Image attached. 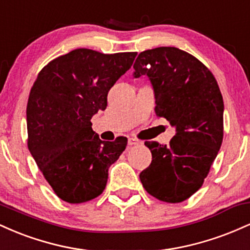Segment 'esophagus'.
I'll list each match as a JSON object with an SVG mask.
<instances>
[{"mask_svg": "<svg viewBox=\"0 0 250 250\" xmlns=\"http://www.w3.org/2000/svg\"><path fill=\"white\" fill-rule=\"evenodd\" d=\"M128 145L129 146H137V145H141V141H139V140H136V139H129L128 140Z\"/></svg>", "mask_w": 250, "mask_h": 250, "instance_id": "1", "label": "esophagus"}]
</instances>
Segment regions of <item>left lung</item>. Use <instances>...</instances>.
Returning a JSON list of instances; mask_svg holds the SVG:
<instances>
[{"mask_svg":"<svg viewBox=\"0 0 250 250\" xmlns=\"http://www.w3.org/2000/svg\"><path fill=\"white\" fill-rule=\"evenodd\" d=\"M134 77L147 75L154 89L155 111L175 128L169 146L145 142L150 166L140 174L151 196L169 203L189 199L201 188L223 139V99L210 70L175 47L139 54Z\"/></svg>","mask_w":250,"mask_h":250,"instance_id":"8db88e82","label":"left lung"}]
</instances>
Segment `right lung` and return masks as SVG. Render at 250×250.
I'll return each instance as SVG.
<instances>
[{
  "instance_id": "add662e5",
  "label": "right lung",
  "mask_w": 250,
  "mask_h": 250,
  "mask_svg": "<svg viewBox=\"0 0 250 250\" xmlns=\"http://www.w3.org/2000/svg\"><path fill=\"white\" fill-rule=\"evenodd\" d=\"M136 55L80 48L50 61L34 82L27 105L28 148L65 202H87L102 194L109 167L125 149L127 137L102 141L90 120L107 108L108 91Z\"/></svg>"
}]
</instances>
